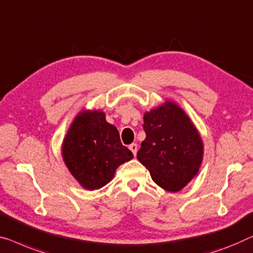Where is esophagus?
<instances>
[{"label": "esophagus", "mask_w": 253, "mask_h": 253, "mask_svg": "<svg viewBox=\"0 0 253 253\" xmlns=\"http://www.w3.org/2000/svg\"><path fill=\"white\" fill-rule=\"evenodd\" d=\"M129 148H130V151L132 152V154H133L134 156L137 155V152H138V145L137 144H131L129 146Z\"/></svg>", "instance_id": "1"}]
</instances>
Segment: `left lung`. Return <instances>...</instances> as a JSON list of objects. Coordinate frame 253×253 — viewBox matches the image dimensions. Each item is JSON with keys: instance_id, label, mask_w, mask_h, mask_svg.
<instances>
[{"instance_id": "left-lung-1", "label": "left lung", "mask_w": 253, "mask_h": 253, "mask_svg": "<svg viewBox=\"0 0 253 253\" xmlns=\"http://www.w3.org/2000/svg\"><path fill=\"white\" fill-rule=\"evenodd\" d=\"M145 140L137 159L161 188L181 190L199 173L203 162L202 137L184 108L167 99L145 112Z\"/></svg>"}]
</instances>
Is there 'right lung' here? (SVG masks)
Wrapping results in <instances>:
<instances>
[{
	"mask_svg": "<svg viewBox=\"0 0 253 253\" xmlns=\"http://www.w3.org/2000/svg\"><path fill=\"white\" fill-rule=\"evenodd\" d=\"M61 156L68 171L86 190L104 187L121 164L133 154L122 145L115 126L101 109H82L69 126L61 144Z\"/></svg>",
	"mask_w": 253,
	"mask_h": 253,
	"instance_id": "add662e5",
	"label": "right lung"
}]
</instances>
